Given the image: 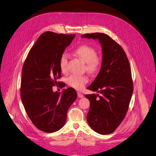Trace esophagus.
Here are the masks:
<instances>
[{
	"label": "esophagus",
	"mask_w": 156,
	"mask_h": 156,
	"mask_svg": "<svg viewBox=\"0 0 156 156\" xmlns=\"http://www.w3.org/2000/svg\"><path fill=\"white\" fill-rule=\"evenodd\" d=\"M77 96H78L79 98H83V94L82 93H81V92H77Z\"/></svg>",
	"instance_id": "obj_1"
}]
</instances>
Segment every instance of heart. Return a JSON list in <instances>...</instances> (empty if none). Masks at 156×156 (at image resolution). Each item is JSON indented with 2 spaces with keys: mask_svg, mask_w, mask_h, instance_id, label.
I'll list each match as a JSON object with an SVG mask.
<instances>
[{
  "mask_svg": "<svg viewBox=\"0 0 156 156\" xmlns=\"http://www.w3.org/2000/svg\"><path fill=\"white\" fill-rule=\"evenodd\" d=\"M74 53L84 62L87 63L86 68L88 72L91 73H96L100 69L101 60L97 56L96 49L92 47L87 45H81L75 49ZM68 61V55L65 53L62 54L59 60V66L61 71L64 73L67 72ZM88 81V78L86 75H73L68 79L69 85L77 90L83 89Z\"/></svg>",
  "mask_w": 156,
  "mask_h": 156,
  "instance_id": "1",
  "label": "heart"
}]
</instances>
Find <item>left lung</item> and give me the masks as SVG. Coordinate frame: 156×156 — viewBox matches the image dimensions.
<instances>
[{
	"instance_id": "1",
	"label": "left lung",
	"mask_w": 156,
	"mask_h": 156,
	"mask_svg": "<svg viewBox=\"0 0 156 156\" xmlns=\"http://www.w3.org/2000/svg\"><path fill=\"white\" fill-rule=\"evenodd\" d=\"M82 37L98 40L102 61L100 72L87 89L99 94H86L90 101L87 120L98 133H112L124 120L133 91L129 60L124 51L103 33L85 34Z\"/></svg>"
}]
</instances>
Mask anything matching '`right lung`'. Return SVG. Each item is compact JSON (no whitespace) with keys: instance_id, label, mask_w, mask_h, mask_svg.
<instances>
[{"instance_id":"add662e5","label":"right lung","mask_w":156,"mask_h":156,"mask_svg":"<svg viewBox=\"0 0 156 156\" xmlns=\"http://www.w3.org/2000/svg\"><path fill=\"white\" fill-rule=\"evenodd\" d=\"M75 36L43 33L30 50L22 68V103L33 124L45 133L62 128L69 108L77 97L73 88L64 89L62 93L53 91L61 77L60 56Z\"/></svg>"}]
</instances>
